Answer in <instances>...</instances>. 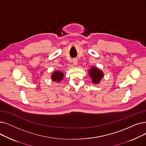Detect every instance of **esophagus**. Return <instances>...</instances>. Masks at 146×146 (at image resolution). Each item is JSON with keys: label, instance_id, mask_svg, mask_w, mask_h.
<instances>
[{"label": "esophagus", "instance_id": "esophagus-1", "mask_svg": "<svg viewBox=\"0 0 146 146\" xmlns=\"http://www.w3.org/2000/svg\"><path fill=\"white\" fill-rule=\"evenodd\" d=\"M73 63L74 66H76L78 64V60L77 58H74L73 59Z\"/></svg>", "mask_w": 146, "mask_h": 146}]
</instances>
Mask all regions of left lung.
<instances>
[{"instance_id": "8db88e82", "label": "left lung", "mask_w": 146, "mask_h": 146, "mask_svg": "<svg viewBox=\"0 0 146 146\" xmlns=\"http://www.w3.org/2000/svg\"><path fill=\"white\" fill-rule=\"evenodd\" d=\"M89 74L94 84H98L104 77L103 72L96 67L90 68L89 70Z\"/></svg>"}]
</instances>
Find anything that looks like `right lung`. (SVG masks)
<instances>
[{
    "label": "right lung",
    "instance_id": "right-lung-1",
    "mask_svg": "<svg viewBox=\"0 0 146 146\" xmlns=\"http://www.w3.org/2000/svg\"><path fill=\"white\" fill-rule=\"evenodd\" d=\"M63 73L60 72L59 70L54 72L51 74V79L53 81L60 82L63 78Z\"/></svg>",
    "mask_w": 146,
    "mask_h": 146
}]
</instances>
